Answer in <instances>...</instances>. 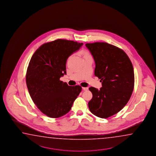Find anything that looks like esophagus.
<instances>
[{"mask_svg": "<svg viewBox=\"0 0 156 156\" xmlns=\"http://www.w3.org/2000/svg\"><path fill=\"white\" fill-rule=\"evenodd\" d=\"M83 90H84V91H86V90H88V87H83Z\"/></svg>", "mask_w": 156, "mask_h": 156, "instance_id": "esophagus-1", "label": "esophagus"}]
</instances>
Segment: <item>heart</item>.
<instances>
[{"instance_id": "1", "label": "heart", "mask_w": 156, "mask_h": 156, "mask_svg": "<svg viewBox=\"0 0 156 156\" xmlns=\"http://www.w3.org/2000/svg\"><path fill=\"white\" fill-rule=\"evenodd\" d=\"M80 55H81V56L83 57V58H85L87 57L90 56V55L89 54V52L87 51H86L85 50H83L80 52Z\"/></svg>"}]
</instances>
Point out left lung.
Masks as SVG:
<instances>
[{
    "label": "left lung",
    "instance_id": "left-lung-1",
    "mask_svg": "<svg viewBox=\"0 0 156 156\" xmlns=\"http://www.w3.org/2000/svg\"><path fill=\"white\" fill-rule=\"evenodd\" d=\"M95 60V75L101 80L100 90L89 88L92 98L89 110L92 114L106 119L125 106L134 88V70L125 52L106 43L86 44Z\"/></svg>",
    "mask_w": 156,
    "mask_h": 156
}]
</instances>
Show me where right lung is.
I'll return each mask as SVG.
<instances>
[{"label": "right lung", "mask_w": 156, "mask_h": 156, "mask_svg": "<svg viewBox=\"0 0 156 156\" xmlns=\"http://www.w3.org/2000/svg\"><path fill=\"white\" fill-rule=\"evenodd\" d=\"M83 45L57 39L43 44L31 58L26 75L28 91L37 107L49 117L68 113L81 91L80 86H69L60 78L66 74L68 58Z\"/></svg>", "instance_id": "add662e5"}]
</instances>
